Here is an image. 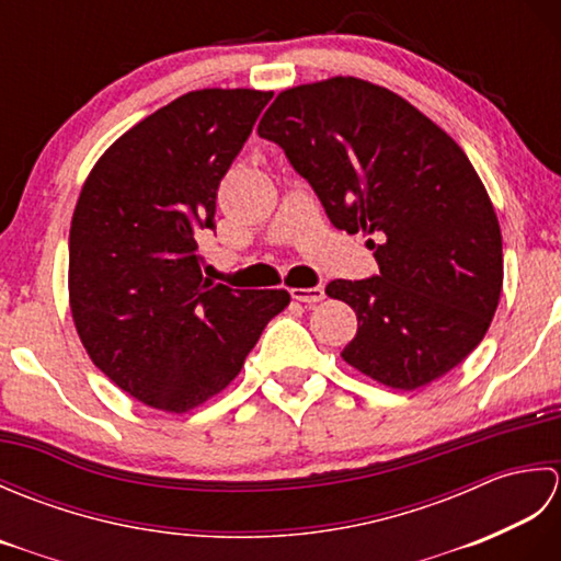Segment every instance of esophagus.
<instances>
[{
    "label": "esophagus",
    "mask_w": 561,
    "mask_h": 561,
    "mask_svg": "<svg viewBox=\"0 0 561 561\" xmlns=\"http://www.w3.org/2000/svg\"><path fill=\"white\" fill-rule=\"evenodd\" d=\"M291 296L301 304H318V301L325 299V289L323 287H311V289H296L294 287Z\"/></svg>",
    "instance_id": "obj_1"
}]
</instances>
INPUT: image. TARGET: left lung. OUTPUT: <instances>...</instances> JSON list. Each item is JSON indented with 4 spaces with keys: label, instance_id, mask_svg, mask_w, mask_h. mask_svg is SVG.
Here are the masks:
<instances>
[{
    "label": "left lung",
    "instance_id": "obj_1",
    "mask_svg": "<svg viewBox=\"0 0 561 561\" xmlns=\"http://www.w3.org/2000/svg\"><path fill=\"white\" fill-rule=\"evenodd\" d=\"M257 135L287 153L347 233H376L378 274L335 279L359 320L342 359L396 390L446 376L490 330L502 229L465 151L398 93L356 77L282 91Z\"/></svg>",
    "mask_w": 561,
    "mask_h": 561
}]
</instances>
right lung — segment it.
Segmentation results:
<instances>
[{"label": "right lung", "mask_w": 561, "mask_h": 561, "mask_svg": "<svg viewBox=\"0 0 561 561\" xmlns=\"http://www.w3.org/2000/svg\"><path fill=\"white\" fill-rule=\"evenodd\" d=\"M272 99L202 89L115 139L83 183L69 229V308L83 350L127 396L183 414L241 374L284 289L202 277L195 233Z\"/></svg>", "instance_id": "1"}]
</instances>
